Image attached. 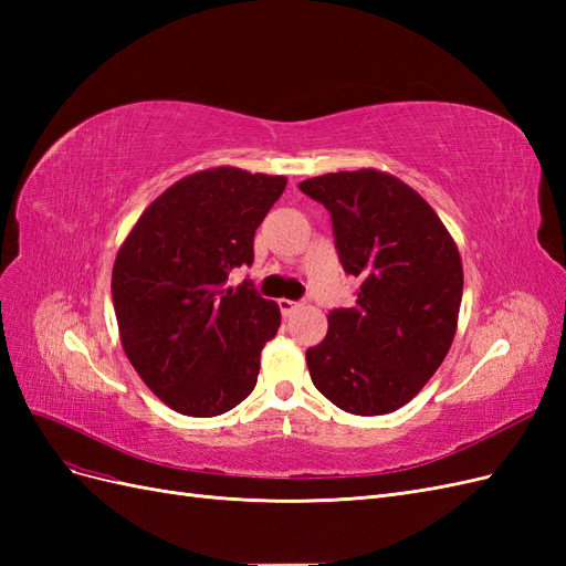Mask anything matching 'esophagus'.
<instances>
[{"mask_svg":"<svg viewBox=\"0 0 566 566\" xmlns=\"http://www.w3.org/2000/svg\"><path fill=\"white\" fill-rule=\"evenodd\" d=\"M279 306H281V314L283 316H290L295 310H300V302H293V300H279Z\"/></svg>","mask_w":566,"mask_h":566,"instance_id":"esophagus-1","label":"esophagus"}]
</instances>
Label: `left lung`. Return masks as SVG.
<instances>
[{"instance_id":"obj_1","label":"left lung","mask_w":566,"mask_h":566,"mask_svg":"<svg viewBox=\"0 0 566 566\" xmlns=\"http://www.w3.org/2000/svg\"><path fill=\"white\" fill-rule=\"evenodd\" d=\"M300 191L331 212L339 264L361 281L349 310L306 349L312 382L354 416L408 403L447 358L462 300L451 233L413 188L378 169L306 179Z\"/></svg>"}]
</instances>
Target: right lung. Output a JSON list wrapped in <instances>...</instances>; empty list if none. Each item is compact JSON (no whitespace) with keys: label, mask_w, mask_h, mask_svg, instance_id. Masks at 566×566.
<instances>
[{"label":"right lung","mask_w":566,"mask_h":566,"mask_svg":"<svg viewBox=\"0 0 566 566\" xmlns=\"http://www.w3.org/2000/svg\"><path fill=\"white\" fill-rule=\"evenodd\" d=\"M285 177L214 167L169 186L129 231L113 266L119 339L160 401L191 418L235 408L279 333L276 302L229 273L254 262V231Z\"/></svg>","instance_id":"add662e5"}]
</instances>
